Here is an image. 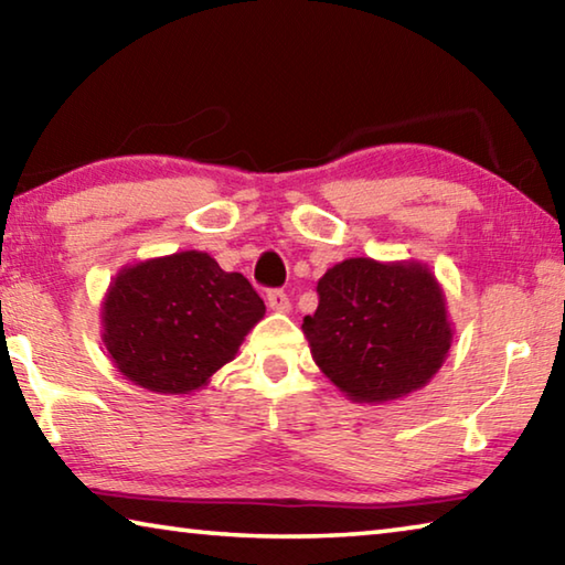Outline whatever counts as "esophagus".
<instances>
[{"mask_svg":"<svg viewBox=\"0 0 565 565\" xmlns=\"http://www.w3.org/2000/svg\"><path fill=\"white\" fill-rule=\"evenodd\" d=\"M266 303H269L271 311H279V313H286L291 309L289 296H286L281 289H271L269 294H266Z\"/></svg>","mask_w":565,"mask_h":565,"instance_id":"esophagus-1","label":"esophagus"}]
</instances>
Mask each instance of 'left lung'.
<instances>
[{"mask_svg": "<svg viewBox=\"0 0 565 565\" xmlns=\"http://www.w3.org/2000/svg\"><path fill=\"white\" fill-rule=\"evenodd\" d=\"M319 309L301 329L333 386L384 404L426 386L451 349L436 276L418 262L347 259L319 279Z\"/></svg>", "mask_w": 565, "mask_h": 565, "instance_id": "left-lung-1", "label": "left lung"}]
</instances>
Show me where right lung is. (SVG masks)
<instances>
[{
	"label": "right lung",
	"mask_w": 565,
	"mask_h": 565,
	"mask_svg": "<svg viewBox=\"0 0 565 565\" xmlns=\"http://www.w3.org/2000/svg\"><path fill=\"white\" fill-rule=\"evenodd\" d=\"M264 311L242 274L204 252H179L117 274L102 306L104 347L137 386L189 394L236 356Z\"/></svg>",
	"instance_id": "1"
}]
</instances>
